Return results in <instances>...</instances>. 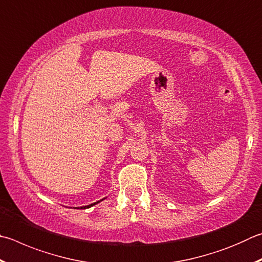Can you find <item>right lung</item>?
Segmentation results:
<instances>
[{"label":"right lung","mask_w":262,"mask_h":262,"mask_svg":"<svg viewBox=\"0 0 262 262\" xmlns=\"http://www.w3.org/2000/svg\"><path fill=\"white\" fill-rule=\"evenodd\" d=\"M102 201H103V199H102ZM97 203H99V202H96V203H94V204H90V205H87V206H82V207H80V208H83V210H85V208L92 207V206L95 205V204H97ZM75 208H79V207H75Z\"/></svg>","instance_id":"1"}]
</instances>
